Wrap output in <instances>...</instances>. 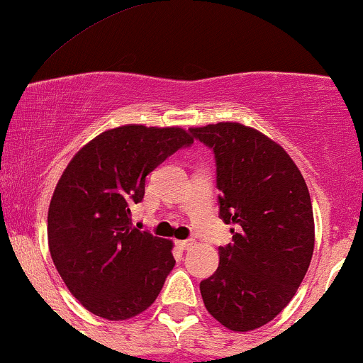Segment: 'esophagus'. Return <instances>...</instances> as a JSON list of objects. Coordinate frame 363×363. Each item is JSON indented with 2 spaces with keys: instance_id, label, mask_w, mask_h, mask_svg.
I'll return each mask as SVG.
<instances>
[{
  "instance_id": "obj_1",
  "label": "esophagus",
  "mask_w": 363,
  "mask_h": 363,
  "mask_svg": "<svg viewBox=\"0 0 363 363\" xmlns=\"http://www.w3.org/2000/svg\"><path fill=\"white\" fill-rule=\"evenodd\" d=\"M177 245L182 249V251H186L194 245V239H186V240H177Z\"/></svg>"
}]
</instances>
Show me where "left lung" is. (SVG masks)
I'll use <instances>...</instances> for the list:
<instances>
[{
    "label": "left lung",
    "mask_w": 363,
    "mask_h": 363,
    "mask_svg": "<svg viewBox=\"0 0 363 363\" xmlns=\"http://www.w3.org/2000/svg\"><path fill=\"white\" fill-rule=\"evenodd\" d=\"M213 150L220 218L233 225L220 264L201 282L209 313L237 333L258 329L287 306L310 267L313 209L286 150L239 123L190 128Z\"/></svg>",
    "instance_id": "1"
}]
</instances>
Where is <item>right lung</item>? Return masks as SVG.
I'll list each match as a JSON object with an SVG mask.
<instances>
[{
	"instance_id": "obj_1",
	"label": "right lung",
	"mask_w": 363,
	"mask_h": 363,
	"mask_svg": "<svg viewBox=\"0 0 363 363\" xmlns=\"http://www.w3.org/2000/svg\"><path fill=\"white\" fill-rule=\"evenodd\" d=\"M194 138L182 128L128 124L77 152L57 183L48 211L50 255L74 298L107 320L147 310L174 261L171 240L131 223L147 177Z\"/></svg>"
}]
</instances>
